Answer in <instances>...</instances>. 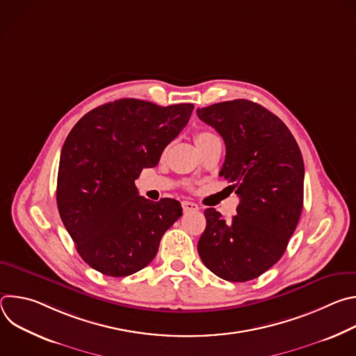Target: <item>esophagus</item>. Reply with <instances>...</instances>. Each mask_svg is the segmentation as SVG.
Listing matches in <instances>:
<instances>
[{
    "instance_id": "1",
    "label": "esophagus",
    "mask_w": 356,
    "mask_h": 356,
    "mask_svg": "<svg viewBox=\"0 0 356 356\" xmlns=\"http://www.w3.org/2000/svg\"><path fill=\"white\" fill-rule=\"evenodd\" d=\"M181 207L184 210V213H188V211H198L200 207L195 204V202H191V201H183L181 202Z\"/></svg>"
}]
</instances>
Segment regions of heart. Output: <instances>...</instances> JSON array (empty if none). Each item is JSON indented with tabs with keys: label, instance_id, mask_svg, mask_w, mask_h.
I'll return each instance as SVG.
<instances>
[{
	"label": "heart",
	"instance_id": "obj_1",
	"mask_svg": "<svg viewBox=\"0 0 356 356\" xmlns=\"http://www.w3.org/2000/svg\"><path fill=\"white\" fill-rule=\"evenodd\" d=\"M210 136H213V134H210V132H206V131H202V132H198V134H195V136H194L195 145H200L202 140L209 139Z\"/></svg>",
	"mask_w": 356,
	"mask_h": 356
}]
</instances>
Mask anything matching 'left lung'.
I'll return each instance as SVG.
<instances>
[{
    "instance_id": "1",
    "label": "left lung",
    "mask_w": 356,
    "mask_h": 356,
    "mask_svg": "<svg viewBox=\"0 0 356 356\" xmlns=\"http://www.w3.org/2000/svg\"><path fill=\"white\" fill-rule=\"evenodd\" d=\"M197 115L222 136L227 154L220 176L234 183L239 197L231 221L216 209L204 211L198 255L224 280L257 279L283 257L301 214L300 147L280 118L248 99L198 108Z\"/></svg>"
}]
</instances>
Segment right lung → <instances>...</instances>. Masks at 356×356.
Masks as SVG:
<instances>
[{
    "mask_svg": "<svg viewBox=\"0 0 356 356\" xmlns=\"http://www.w3.org/2000/svg\"><path fill=\"white\" fill-rule=\"evenodd\" d=\"M193 104L161 107L121 98L87 113L62 147L56 200L83 261L113 277L129 276L156 257L163 234L181 217L175 198L138 195L142 169L158 165L181 132Z\"/></svg>",
    "mask_w": 356,
    "mask_h": 356,
    "instance_id": "1",
    "label": "right lung"
}]
</instances>
